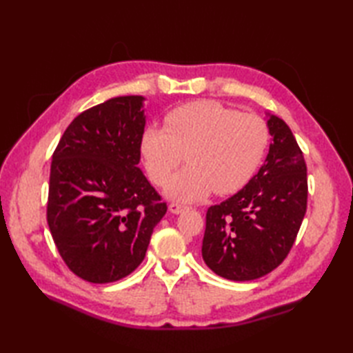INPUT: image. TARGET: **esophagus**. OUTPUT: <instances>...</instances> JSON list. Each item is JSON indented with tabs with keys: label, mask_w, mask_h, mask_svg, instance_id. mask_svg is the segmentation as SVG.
<instances>
[{
	"label": "esophagus",
	"mask_w": 353,
	"mask_h": 353,
	"mask_svg": "<svg viewBox=\"0 0 353 353\" xmlns=\"http://www.w3.org/2000/svg\"><path fill=\"white\" fill-rule=\"evenodd\" d=\"M186 209H190L186 205H182V203H171L168 206V211L171 214H182L183 211H186Z\"/></svg>",
	"instance_id": "esophagus-1"
}]
</instances>
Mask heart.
<instances>
[{
	"mask_svg": "<svg viewBox=\"0 0 353 353\" xmlns=\"http://www.w3.org/2000/svg\"><path fill=\"white\" fill-rule=\"evenodd\" d=\"M267 124L214 100L186 103L170 110L163 127L142 132L139 150L148 177L163 186L185 159L188 167L171 179L168 197L194 201L214 190L230 194L250 181L268 145Z\"/></svg>",
	"mask_w": 353,
	"mask_h": 353,
	"instance_id": "heart-1",
	"label": "heart"
}]
</instances>
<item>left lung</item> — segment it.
<instances>
[{
	"label": "left lung",
	"instance_id": "obj_1",
	"mask_svg": "<svg viewBox=\"0 0 353 353\" xmlns=\"http://www.w3.org/2000/svg\"><path fill=\"white\" fill-rule=\"evenodd\" d=\"M272 144L264 165L235 196L206 212L201 256L229 281H253L287 258L308 200L303 153L283 119L268 115Z\"/></svg>",
	"mask_w": 353,
	"mask_h": 353
}]
</instances>
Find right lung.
Returning <instances> with one entry per match:
<instances>
[{
	"label": "right lung",
	"instance_id": "right-lung-1",
	"mask_svg": "<svg viewBox=\"0 0 353 353\" xmlns=\"http://www.w3.org/2000/svg\"><path fill=\"white\" fill-rule=\"evenodd\" d=\"M144 97H115L72 119L52 153L47 221L65 264L92 283L129 276L167 203L142 174Z\"/></svg>",
	"mask_w": 353,
	"mask_h": 353
}]
</instances>
